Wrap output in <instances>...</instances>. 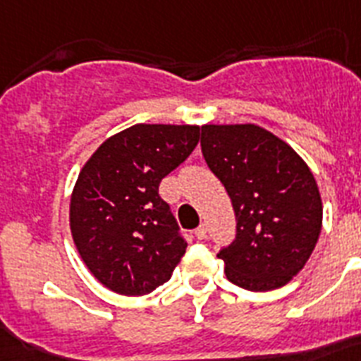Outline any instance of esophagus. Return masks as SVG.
I'll return each mask as SVG.
<instances>
[{"label": "esophagus", "instance_id": "34e87169", "mask_svg": "<svg viewBox=\"0 0 361 361\" xmlns=\"http://www.w3.org/2000/svg\"><path fill=\"white\" fill-rule=\"evenodd\" d=\"M195 235H196V239H200V241H202V239H206V237H207V226H206V224H200V226L196 228Z\"/></svg>", "mask_w": 361, "mask_h": 361}]
</instances>
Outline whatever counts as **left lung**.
<instances>
[{"label":"left lung","mask_w":361,"mask_h":361,"mask_svg":"<svg viewBox=\"0 0 361 361\" xmlns=\"http://www.w3.org/2000/svg\"><path fill=\"white\" fill-rule=\"evenodd\" d=\"M200 145L235 211V241L216 254L226 278L248 291L286 286L302 271L323 226V202L310 166L256 124L202 126Z\"/></svg>","instance_id":"1"}]
</instances>
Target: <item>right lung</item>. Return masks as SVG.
I'll use <instances>...</instances> for the list:
<instances>
[{"mask_svg": "<svg viewBox=\"0 0 361 361\" xmlns=\"http://www.w3.org/2000/svg\"><path fill=\"white\" fill-rule=\"evenodd\" d=\"M198 126L135 124L99 145L70 198L75 248L107 289L140 297L172 276L187 243L159 183L195 150Z\"/></svg>", "mask_w": 361, "mask_h": 361, "instance_id": "obj_1", "label": "right lung"}]
</instances>
